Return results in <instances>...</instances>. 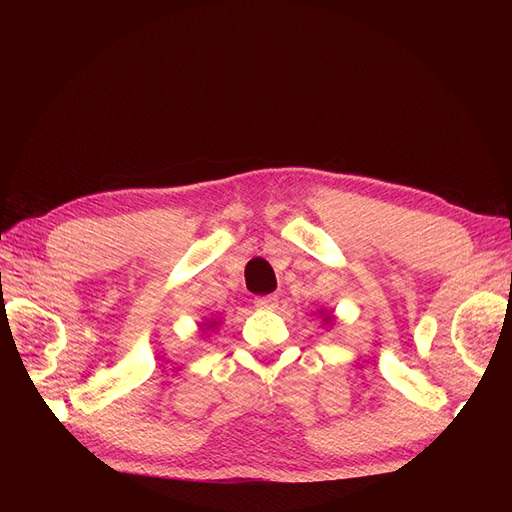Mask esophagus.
Instances as JSON below:
<instances>
[{
  "label": "esophagus",
  "instance_id": "1",
  "mask_svg": "<svg viewBox=\"0 0 512 512\" xmlns=\"http://www.w3.org/2000/svg\"><path fill=\"white\" fill-rule=\"evenodd\" d=\"M256 307L258 309H275L277 307V297L275 294H267V297H256Z\"/></svg>",
  "mask_w": 512,
  "mask_h": 512
}]
</instances>
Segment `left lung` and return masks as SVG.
Instances as JSON below:
<instances>
[{
  "label": "left lung",
  "instance_id": "1",
  "mask_svg": "<svg viewBox=\"0 0 512 512\" xmlns=\"http://www.w3.org/2000/svg\"><path fill=\"white\" fill-rule=\"evenodd\" d=\"M320 318H322V324H327V327H333L335 324V314L329 312V309H320Z\"/></svg>",
  "mask_w": 512,
  "mask_h": 512
}]
</instances>
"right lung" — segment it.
I'll return each instance as SVG.
<instances>
[{
	"label": "right lung",
	"instance_id": "right-lung-1",
	"mask_svg": "<svg viewBox=\"0 0 512 512\" xmlns=\"http://www.w3.org/2000/svg\"><path fill=\"white\" fill-rule=\"evenodd\" d=\"M220 322H222V320H218V318H211V320H205L203 324H198V329L203 331V333H209V331H215V329H218V327H220Z\"/></svg>",
	"mask_w": 512,
	"mask_h": 512
}]
</instances>
